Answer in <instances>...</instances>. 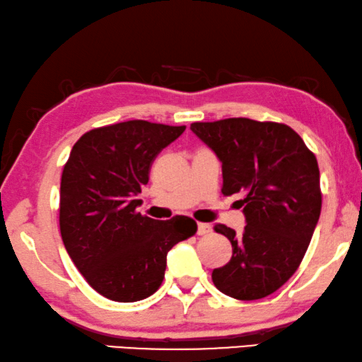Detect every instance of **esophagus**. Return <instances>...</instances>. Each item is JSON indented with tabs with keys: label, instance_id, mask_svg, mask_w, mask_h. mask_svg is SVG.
<instances>
[{
	"label": "esophagus",
	"instance_id": "34e87169",
	"mask_svg": "<svg viewBox=\"0 0 362 362\" xmlns=\"http://www.w3.org/2000/svg\"><path fill=\"white\" fill-rule=\"evenodd\" d=\"M213 228L211 224H206V223H199L198 224V234L199 235H208L209 233H211Z\"/></svg>",
	"mask_w": 362,
	"mask_h": 362
}]
</instances>
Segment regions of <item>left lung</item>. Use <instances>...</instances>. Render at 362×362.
Wrapping results in <instances>:
<instances>
[{
    "mask_svg": "<svg viewBox=\"0 0 362 362\" xmlns=\"http://www.w3.org/2000/svg\"><path fill=\"white\" fill-rule=\"evenodd\" d=\"M190 128L223 163V195H244V233L214 226L233 244V258L214 269L213 283L239 300L267 298L299 268L319 221L315 154L284 123L224 118Z\"/></svg>",
    "mask_w": 362,
    "mask_h": 362,
    "instance_id": "obj_1",
    "label": "left lung"
}]
</instances>
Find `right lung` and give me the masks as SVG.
I'll return each mask as SVG.
<instances>
[{"label": "right lung", "mask_w": 362, "mask_h": 362, "mask_svg": "<svg viewBox=\"0 0 362 362\" xmlns=\"http://www.w3.org/2000/svg\"><path fill=\"white\" fill-rule=\"evenodd\" d=\"M185 127L129 120L84 133L63 167L60 233L68 255L104 298L136 302L163 284L165 258L195 235L188 216L151 219L136 211L138 193L160 151Z\"/></svg>", "instance_id": "right-lung-1"}]
</instances>
